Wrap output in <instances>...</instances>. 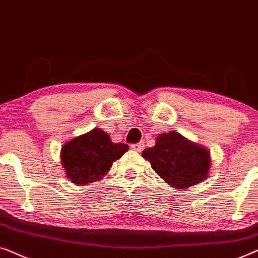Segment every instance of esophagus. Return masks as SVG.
Masks as SVG:
<instances>
[{"label":"esophagus","instance_id":"1","mask_svg":"<svg viewBox=\"0 0 258 258\" xmlns=\"http://www.w3.org/2000/svg\"><path fill=\"white\" fill-rule=\"evenodd\" d=\"M144 147H145V144L144 143H138V144H133L132 146H131V148H132L133 151H136V152H141L144 150Z\"/></svg>","mask_w":258,"mask_h":258}]
</instances>
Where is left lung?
<instances>
[{"mask_svg":"<svg viewBox=\"0 0 258 258\" xmlns=\"http://www.w3.org/2000/svg\"><path fill=\"white\" fill-rule=\"evenodd\" d=\"M141 154L166 183L181 190L205 181L212 167L208 148L175 131L159 134L154 146Z\"/></svg>","mask_w":258,"mask_h":258,"instance_id":"8db88e82","label":"left lung"}]
</instances>
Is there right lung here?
I'll use <instances>...</instances> for the list:
<instances>
[{"mask_svg":"<svg viewBox=\"0 0 258 258\" xmlns=\"http://www.w3.org/2000/svg\"><path fill=\"white\" fill-rule=\"evenodd\" d=\"M128 150L127 145L112 143L106 132L94 127L63 145L60 162L72 183L86 186L103 179L112 164Z\"/></svg>","mask_w":258,"mask_h":258,"instance_id":"1","label":"right lung"}]
</instances>
